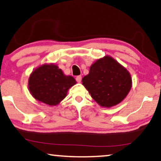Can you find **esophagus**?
I'll return each mask as SVG.
<instances>
[{
  "mask_svg": "<svg viewBox=\"0 0 161 161\" xmlns=\"http://www.w3.org/2000/svg\"><path fill=\"white\" fill-rule=\"evenodd\" d=\"M76 81H77V82H81V76H77L76 77Z\"/></svg>",
  "mask_w": 161,
  "mask_h": 161,
  "instance_id": "obj_1",
  "label": "esophagus"
}]
</instances>
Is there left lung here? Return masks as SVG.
Listing matches in <instances>:
<instances>
[{
  "label": "left lung",
  "mask_w": 161,
  "mask_h": 161,
  "mask_svg": "<svg viewBox=\"0 0 161 161\" xmlns=\"http://www.w3.org/2000/svg\"><path fill=\"white\" fill-rule=\"evenodd\" d=\"M81 81L96 103L105 108L122 102L132 86L130 73L109 56L94 62Z\"/></svg>",
  "instance_id": "8db88e82"
}]
</instances>
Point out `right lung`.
<instances>
[{
	"instance_id": "obj_1",
	"label": "right lung",
	"mask_w": 161,
	"mask_h": 161,
	"mask_svg": "<svg viewBox=\"0 0 161 161\" xmlns=\"http://www.w3.org/2000/svg\"><path fill=\"white\" fill-rule=\"evenodd\" d=\"M76 83L73 76L65 75L56 64H44L31 73L28 88L37 101L55 106L66 97L69 88Z\"/></svg>"
}]
</instances>
